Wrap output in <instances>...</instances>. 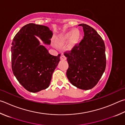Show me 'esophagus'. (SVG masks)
Wrapping results in <instances>:
<instances>
[{"label": "esophagus", "mask_w": 125, "mask_h": 125, "mask_svg": "<svg viewBox=\"0 0 125 125\" xmlns=\"http://www.w3.org/2000/svg\"><path fill=\"white\" fill-rule=\"evenodd\" d=\"M66 59H67L66 57H65L64 55H62V56H61V60H62V61H65V60H66Z\"/></svg>", "instance_id": "34e87169"}]
</instances>
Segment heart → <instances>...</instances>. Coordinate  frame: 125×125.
I'll list each match as a JSON object with an SVG mask.
<instances>
[{
	"label": "heart",
	"instance_id": "obj_1",
	"mask_svg": "<svg viewBox=\"0 0 125 125\" xmlns=\"http://www.w3.org/2000/svg\"><path fill=\"white\" fill-rule=\"evenodd\" d=\"M80 38V33L78 29H74L67 31L57 38L56 44L58 45L65 44L69 40L68 45L71 47L75 45L78 42Z\"/></svg>",
	"mask_w": 125,
	"mask_h": 125
}]
</instances>
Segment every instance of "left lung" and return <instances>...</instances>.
Returning <instances> with one entry per match:
<instances>
[{"mask_svg": "<svg viewBox=\"0 0 125 125\" xmlns=\"http://www.w3.org/2000/svg\"><path fill=\"white\" fill-rule=\"evenodd\" d=\"M84 32L83 39L70 51L64 53L69 68L67 76L73 85L88 90L97 85L106 67L105 47L96 31L86 24H80Z\"/></svg>", "mask_w": 125, "mask_h": 125, "instance_id": "1", "label": "left lung"}]
</instances>
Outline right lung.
I'll list each match as a JSON object with an SVG mask.
<instances>
[{
  "label": "right lung",
  "instance_id": "right-lung-1",
  "mask_svg": "<svg viewBox=\"0 0 125 125\" xmlns=\"http://www.w3.org/2000/svg\"><path fill=\"white\" fill-rule=\"evenodd\" d=\"M53 33L49 27L29 23L15 36L11 46L12 70L17 80L29 92L35 93L49 87L52 75L60 61L40 44H51Z\"/></svg>",
  "mask_w": 125,
  "mask_h": 125
}]
</instances>
